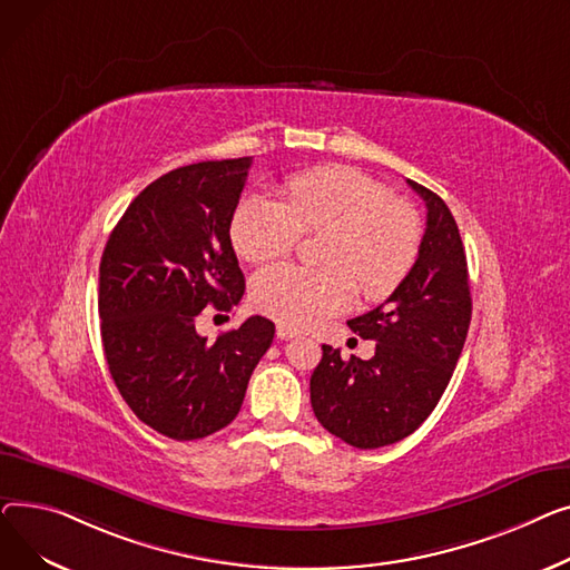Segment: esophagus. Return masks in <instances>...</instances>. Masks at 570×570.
<instances>
[{
    "label": "esophagus",
    "instance_id": "obj_1",
    "mask_svg": "<svg viewBox=\"0 0 570 570\" xmlns=\"http://www.w3.org/2000/svg\"><path fill=\"white\" fill-rule=\"evenodd\" d=\"M276 336H278L281 341H292V338H296V331L289 328V326L278 324V326H276Z\"/></svg>",
    "mask_w": 570,
    "mask_h": 570
}]
</instances>
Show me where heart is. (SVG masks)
<instances>
[{
  "label": "heart",
  "mask_w": 570,
  "mask_h": 570,
  "mask_svg": "<svg viewBox=\"0 0 570 570\" xmlns=\"http://www.w3.org/2000/svg\"><path fill=\"white\" fill-rule=\"evenodd\" d=\"M301 232H324L317 269L276 264L250 285L253 306L292 328L350 308L356 285L367 301L391 296L419 257V214L354 167H317L285 184V199L253 193L234 209L232 246L248 262L287 255Z\"/></svg>",
  "instance_id": "heart-1"
}]
</instances>
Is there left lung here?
<instances>
[{
    "label": "left lung",
    "instance_id": "8db88e82",
    "mask_svg": "<svg viewBox=\"0 0 570 570\" xmlns=\"http://www.w3.org/2000/svg\"><path fill=\"white\" fill-rule=\"evenodd\" d=\"M407 184L428 209L419 257L384 304L347 322L377 343L375 356L345 361L341 350L322 345L311 377L317 421L354 449L395 444L430 416L470 331V274L455 218L438 193Z\"/></svg>",
    "mask_w": 570,
    "mask_h": 570
}]
</instances>
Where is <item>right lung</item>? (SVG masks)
I'll use <instances>...</instances> for the list:
<instances>
[{
    "label": "right lung",
    "mask_w": 570,
    "mask_h": 570,
    "mask_svg": "<svg viewBox=\"0 0 570 570\" xmlns=\"http://www.w3.org/2000/svg\"><path fill=\"white\" fill-rule=\"evenodd\" d=\"M250 165V156L205 160L158 177L128 205L100 257L110 375L132 414L177 442L234 421L276 333L262 315L212 343L195 331L203 308L229 311L244 296L229 223Z\"/></svg>",
    "instance_id": "obj_1"
}]
</instances>
